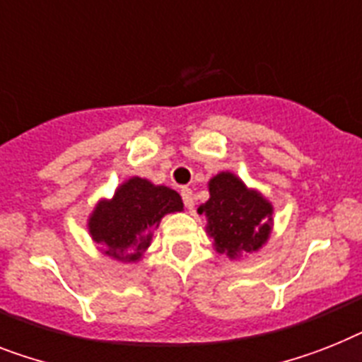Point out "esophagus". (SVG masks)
Instances as JSON below:
<instances>
[{
    "instance_id": "esophagus-1",
    "label": "esophagus",
    "mask_w": 362,
    "mask_h": 362,
    "mask_svg": "<svg viewBox=\"0 0 362 362\" xmlns=\"http://www.w3.org/2000/svg\"><path fill=\"white\" fill-rule=\"evenodd\" d=\"M181 198H183L185 207H187L188 211H192L194 205H196V203H194V194H192V190H190V188H183V190H181Z\"/></svg>"
}]
</instances>
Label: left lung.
I'll return each instance as SVG.
<instances>
[{
	"label": "left lung",
	"instance_id": "obj_1",
	"mask_svg": "<svg viewBox=\"0 0 362 362\" xmlns=\"http://www.w3.org/2000/svg\"><path fill=\"white\" fill-rule=\"evenodd\" d=\"M198 213L207 218L205 231L213 238L214 250L229 259L259 252L274 228V205L233 172L211 177L209 199Z\"/></svg>",
	"mask_w": 362,
	"mask_h": 362
}]
</instances>
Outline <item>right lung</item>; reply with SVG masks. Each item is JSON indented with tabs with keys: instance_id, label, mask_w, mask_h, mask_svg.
Here are the masks:
<instances>
[{
	"instance_id": "right-lung-1",
	"label": "right lung",
	"mask_w": 362,
	"mask_h": 362,
	"mask_svg": "<svg viewBox=\"0 0 362 362\" xmlns=\"http://www.w3.org/2000/svg\"><path fill=\"white\" fill-rule=\"evenodd\" d=\"M181 211L183 199L175 190L134 175L116 188L112 198L95 203L86 226L103 255L136 262L144 257L160 220Z\"/></svg>"
}]
</instances>
